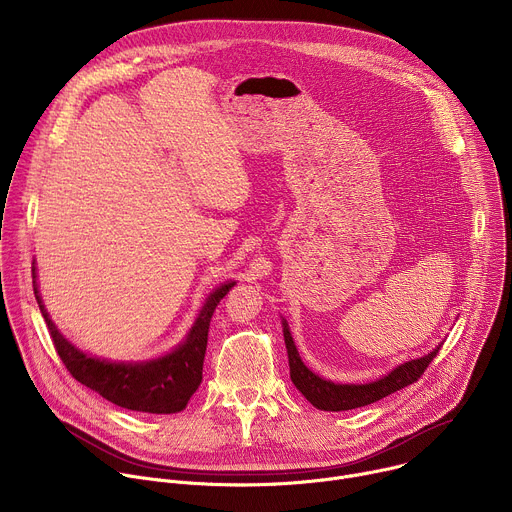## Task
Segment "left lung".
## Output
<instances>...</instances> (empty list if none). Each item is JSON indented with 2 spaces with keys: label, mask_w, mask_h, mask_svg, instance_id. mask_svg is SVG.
I'll use <instances>...</instances> for the list:
<instances>
[{
  "label": "left lung",
  "mask_w": 512,
  "mask_h": 512,
  "mask_svg": "<svg viewBox=\"0 0 512 512\" xmlns=\"http://www.w3.org/2000/svg\"><path fill=\"white\" fill-rule=\"evenodd\" d=\"M283 338H285V348H287V358H289V377L291 383L296 385V389L316 407L322 411H348L356 407L371 405L411 383H415L423 371L429 367V362L435 358V354L440 352L442 344L435 346L431 352L423 354L421 358L407 360L399 367H395L391 373L385 377L373 381V383H364V385H340L326 381L312 373L306 364L302 362V356L296 348L294 338H291V332L287 328V322L283 320Z\"/></svg>",
  "instance_id": "left-lung-1"
}]
</instances>
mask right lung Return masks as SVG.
<instances>
[{
	"label": "right lung",
	"instance_id": "1",
	"mask_svg": "<svg viewBox=\"0 0 512 512\" xmlns=\"http://www.w3.org/2000/svg\"><path fill=\"white\" fill-rule=\"evenodd\" d=\"M34 294L38 308L50 330L54 348L64 362L68 373L85 387L93 389L107 401L143 413H178L182 411L190 397L202 383V364L208 340L210 318L227 291L237 281H227L218 285L204 300L200 314L196 316L184 342H180L172 352L141 362H115L99 356H91L68 342L54 322L50 320L44 302L40 298L36 283V267L32 265Z\"/></svg>",
	"mask_w": 512,
	"mask_h": 512
}]
</instances>
